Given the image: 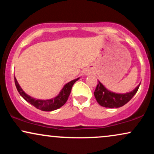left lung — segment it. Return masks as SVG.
Instances as JSON below:
<instances>
[{
	"mask_svg": "<svg viewBox=\"0 0 154 154\" xmlns=\"http://www.w3.org/2000/svg\"><path fill=\"white\" fill-rule=\"evenodd\" d=\"M137 86L134 91L125 94H118L108 91L103 85L98 81V85L94 91L95 98L97 102L101 106L106 108H119L125 105L132 99L138 90Z\"/></svg>",
	"mask_w": 154,
	"mask_h": 154,
	"instance_id": "left-lung-1",
	"label": "left lung"
}]
</instances>
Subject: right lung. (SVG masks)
I'll use <instances>...</instances> for the list:
<instances>
[{"mask_svg": "<svg viewBox=\"0 0 154 154\" xmlns=\"http://www.w3.org/2000/svg\"><path fill=\"white\" fill-rule=\"evenodd\" d=\"M78 79L79 78L75 79L65 85L64 87L63 88V89L61 90V91L60 92L59 94L58 95L56 98H52V99L50 100H36L35 99V98L29 96L28 95H26V93L22 91V89L21 88L20 86H19V83L17 82V79H16V77H14L15 85L16 87H17V91H18L19 93L22 95V98H24L26 101H27L28 103H29L31 105H32L33 106H35V108H37V109L44 111H51L56 110V109H59L60 107H61L63 105H64L65 103L66 102V100H68L70 93H71L72 86L75 84L76 81H77Z\"/></svg>", "mask_w": 154, "mask_h": 154, "instance_id": "add662e5", "label": "right lung"}]
</instances>
